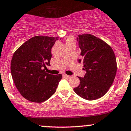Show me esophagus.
Masks as SVG:
<instances>
[{
  "label": "esophagus",
  "mask_w": 131,
  "mask_h": 131,
  "mask_svg": "<svg viewBox=\"0 0 131 131\" xmlns=\"http://www.w3.org/2000/svg\"><path fill=\"white\" fill-rule=\"evenodd\" d=\"M63 77H64V78H67V79H69V78H71V77H70V76H68V75H67V74H63Z\"/></svg>",
  "instance_id": "1"
}]
</instances>
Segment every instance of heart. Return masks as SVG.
<instances>
[{
	"instance_id": "b5f03b06",
	"label": "heart",
	"mask_w": 131,
	"mask_h": 131,
	"mask_svg": "<svg viewBox=\"0 0 131 131\" xmlns=\"http://www.w3.org/2000/svg\"><path fill=\"white\" fill-rule=\"evenodd\" d=\"M70 44H75L74 42V40L73 37H68L66 40V45H70Z\"/></svg>"
}]
</instances>
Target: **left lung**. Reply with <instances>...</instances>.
<instances>
[{
  "label": "left lung",
  "mask_w": 131,
  "mask_h": 131,
  "mask_svg": "<svg viewBox=\"0 0 131 131\" xmlns=\"http://www.w3.org/2000/svg\"><path fill=\"white\" fill-rule=\"evenodd\" d=\"M81 50L79 63L83 64L86 74L78 77L80 84L73 89L80 97L95 100L107 93L117 71L114 51L105 41L91 34L78 35L77 38Z\"/></svg>",
  "instance_id": "left-lung-1"
}]
</instances>
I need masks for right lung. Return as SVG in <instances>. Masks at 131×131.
Listing matches in <instances>:
<instances>
[{"label": "right lung", "instance_id": "right-lung-1", "mask_svg": "<svg viewBox=\"0 0 131 131\" xmlns=\"http://www.w3.org/2000/svg\"><path fill=\"white\" fill-rule=\"evenodd\" d=\"M58 37L36 36L27 40L13 55L10 64L12 79L21 95L34 103H41L55 93L62 74L47 73L51 50ZM61 40V39H60Z\"/></svg>", "mask_w": 131, "mask_h": 131}]
</instances>
